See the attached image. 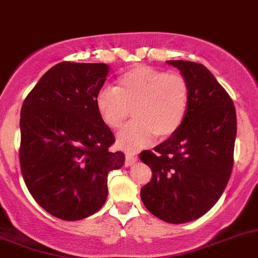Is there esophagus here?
I'll return each mask as SVG.
<instances>
[{
	"mask_svg": "<svg viewBox=\"0 0 258 258\" xmlns=\"http://www.w3.org/2000/svg\"><path fill=\"white\" fill-rule=\"evenodd\" d=\"M136 162H137V156L136 155H134V154H131V153L126 154V165H127V167L135 164Z\"/></svg>",
	"mask_w": 258,
	"mask_h": 258,
	"instance_id": "34e87169",
	"label": "esophagus"
}]
</instances>
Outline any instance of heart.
Here are the masks:
<instances>
[{"label": "heart", "mask_w": 258, "mask_h": 258, "mask_svg": "<svg viewBox=\"0 0 258 258\" xmlns=\"http://www.w3.org/2000/svg\"><path fill=\"white\" fill-rule=\"evenodd\" d=\"M191 104V88L180 74L155 67L135 66L117 80L115 88L103 86L96 94L99 117L109 128H119L134 114L135 121L118 132L122 149L136 151L156 136L167 140L184 123Z\"/></svg>", "instance_id": "b5f03b06"}]
</instances>
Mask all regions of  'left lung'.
<instances>
[{
    "mask_svg": "<svg viewBox=\"0 0 258 258\" xmlns=\"http://www.w3.org/2000/svg\"><path fill=\"white\" fill-rule=\"evenodd\" d=\"M168 63L188 81L191 104L177 134L140 154L153 172L140 195L156 218L182 224L208 213L227 187L234 162L237 115L229 94L204 64Z\"/></svg>",
    "mask_w": 258,
    "mask_h": 258,
    "instance_id": "1",
    "label": "left lung"
}]
</instances>
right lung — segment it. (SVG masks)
I'll use <instances>...</instances> for the list:
<instances>
[{
    "instance_id": "obj_1",
    "label": "right lung",
    "mask_w": 258,
    "mask_h": 258,
    "mask_svg": "<svg viewBox=\"0 0 258 258\" xmlns=\"http://www.w3.org/2000/svg\"><path fill=\"white\" fill-rule=\"evenodd\" d=\"M105 63L59 62L43 75L21 107L19 158L31 196L62 220L88 218L104 205L108 173L124 163L100 119L95 99Z\"/></svg>"
}]
</instances>
